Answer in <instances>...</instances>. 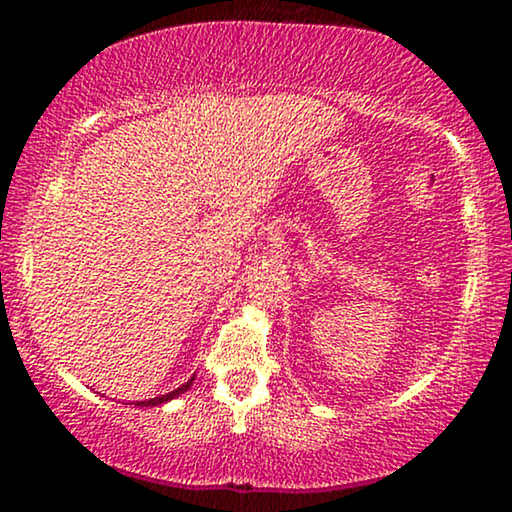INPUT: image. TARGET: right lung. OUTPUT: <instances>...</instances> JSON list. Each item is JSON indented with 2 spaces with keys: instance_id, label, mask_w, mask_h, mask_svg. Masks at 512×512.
Returning <instances> with one entry per match:
<instances>
[{
  "instance_id": "1",
  "label": "right lung",
  "mask_w": 512,
  "mask_h": 512,
  "mask_svg": "<svg viewBox=\"0 0 512 512\" xmlns=\"http://www.w3.org/2000/svg\"><path fill=\"white\" fill-rule=\"evenodd\" d=\"M192 380H195V378H190V380H187V383H185V385H180L178 390H173V392H166V395H158V397H154V399H144V402H137V404H134V407H158V404H166V402H170V399H175V397H178V395H182V392H187V390H190Z\"/></svg>"
}]
</instances>
